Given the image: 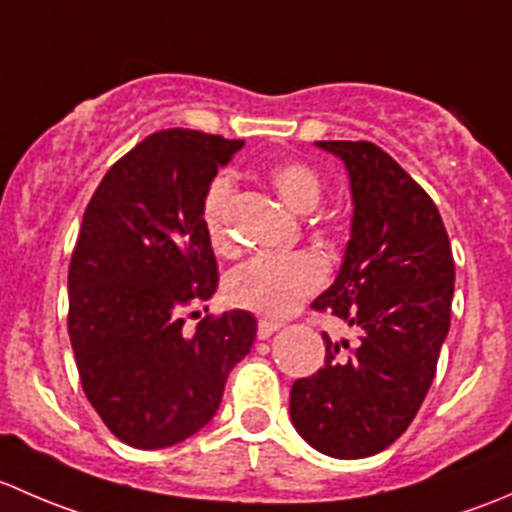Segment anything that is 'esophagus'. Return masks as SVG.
<instances>
[{
	"mask_svg": "<svg viewBox=\"0 0 512 512\" xmlns=\"http://www.w3.org/2000/svg\"><path fill=\"white\" fill-rule=\"evenodd\" d=\"M277 329H280V324H277V322H270V319H260V322H257V337L270 339L272 334L277 332Z\"/></svg>",
	"mask_w": 512,
	"mask_h": 512,
	"instance_id": "34e87169",
	"label": "esophagus"
}]
</instances>
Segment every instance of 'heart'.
Returning a JSON list of instances; mask_svg holds the SVG:
<instances>
[{
    "mask_svg": "<svg viewBox=\"0 0 512 512\" xmlns=\"http://www.w3.org/2000/svg\"><path fill=\"white\" fill-rule=\"evenodd\" d=\"M267 178L294 213H312L322 200V175L304 160H282L272 165ZM232 195H235L232 178L220 173L210 180L203 198V225L218 252H232L235 247L230 225H227ZM324 275H327V265L314 252L260 255L227 275L225 297L232 307L247 309L267 319H282L292 314L309 294L317 292Z\"/></svg>",
    "mask_w": 512,
    "mask_h": 512,
    "instance_id": "1",
    "label": "heart"
}]
</instances>
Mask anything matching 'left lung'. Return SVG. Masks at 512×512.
<instances>
[{
	"instance_id": "left-lung-1",
	"label": "left lung",
	"mask_w": 512,
	"mask_h": 512,
	"mask_svg": "<svg viewBox=\"0 0 512 512\" xmlns=\"http://www.w3.org/2000/svg\"><path fill=\"white\" fill-rule=\"evenodd\" d=\"M344 160L354 218L342 270L312 302L354 332H324V366L297 379L289 416L299 436L332 458H366L409 428L436 376L451 327L456 267L436 203L369 141H317Z\"/></svg>"
}]
</instances>
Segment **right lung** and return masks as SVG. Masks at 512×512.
Masks as SVG:
<instances>
[{
	"label": "right lung",
	"mask_w": 512,
	"mask_h": 512,
	"mask_svg": "<svg viewBox=\"0 0 512 512\" xmlns=\"http://www.w3.org/2000/svg\"><path fill=\"white\" fill-rule=\"evenodd\" d=\"M240 148L188 128L151 133L108 168L86 205L69 265L71 349L86 399L133 448L198 433L255 342L257 319L245 309L208 314L183 334L185 312L218 289L205 190Z\"/></svg>",
	"instance_id": "add662e5"
}]
</instances>
